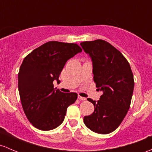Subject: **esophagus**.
I'll use <instances>...</instances> for the list:
<instances>
[{"mask_svg":"<svg viewBox=\"0 0 152 152\" xmlns=\"http://www.w3.org/2000/svg\"><path fill=\"white\" fill-rule=\"evenodd\" d=\"M78 99H80V100H81V101H84V100H86V98L83 97V96H81L80 95H78Z\"/></svg>","mask_w":152,"mask_h":152,"instance_id":"1","label":"esophagus"}]
</instances>
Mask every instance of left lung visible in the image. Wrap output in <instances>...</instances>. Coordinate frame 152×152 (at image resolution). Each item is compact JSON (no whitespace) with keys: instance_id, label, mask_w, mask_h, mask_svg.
Segmentation results:
<instances>
[{"instance_id":"1","label":"left lung","mask_w":152,"mask_h":152,"mask_svg":"<svg viewBox=\"0 0 152 152\" xmlns=\"http://www.w3.org/2000/svg\"><path fill=\"white\" fill-rule=\"evenodd\" d=\"M92 61L94 81L102 91L94 110L84 116V123L95 133L107 134L121 125L131 105L134 80L131 66L122 53L102 39L80 43Z\"/></svg>"}]
</instances>
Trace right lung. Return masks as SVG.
<instances>
[{
	"label": "right lung",
	"mask_w": 152,
	"mask_h": 152,
	"mask_svg": "<svg viewBox=\"0 0 152 152\" xmlns=\"http://www.w3.org/2000/svg\"><path fill=\"white\" fill-rule=\"evenodd\" d=\"M74 43L50 41L24 58L18 74V87L25 115L34 127L50 131L64 121L68 107L77 99L74 92L54 88L68 60L81 53Z\"/></svg>",
	"instance_id": "add662e5"
}]
</instances>
